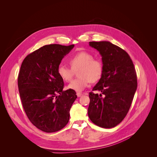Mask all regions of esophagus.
Wrapping results in <instances>:
<instances>
[{
  "instance_id": "obj_1",
  "label": "esophagus",
  "mask_w": 157,
  "mask_h": 157,
  "mask_svg": "<svg viewBox=\"0 0 157 157\" xmlns=\"http://www.w3.org/2000/svg\"><path fill=\"white\" fill-rule=\"evenodd\" d=\"M82 95V93H80V92H77V96H78V97H80Z\"/></svg>"
}]
</instances>
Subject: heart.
<instances>
[{"label": "heart", "instance_id": "1", "mask_svg": "<svg viewBox=\"0 0 157 157\" xmlns=\"http://www.w3.org/2000/svg\"><path fill=\"white\" fill-rule=\"evenodd\" d=\"M71 68L63 64L58 67V73L65 82L72 80L75 71H78V78L73 80L67 86L68 89L80 92L86 88L90 83L96 82L101 78L103 65L99 59H94V56L88 52H77L69 59Z\"/></svg>", "mask_w": 157, "mask_h": 157}]
</instances>
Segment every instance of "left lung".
Masks as SVG:
<instances>
[{
  "mask_svg": "<svg viewBox=\"0 0 157 157\" xmlns=\"http://www.w3.org/2000/svg\"><path fill=\"white\" fill-rule=\"evenodd\" d=\"M89 45L101 56L103 71L92 89L101 94L89 93L88 115L96 125L113 128L126 116L137 90L134 65L126 52L110 42H90Z\"/></svg>",
  "mask_w": 157,
  "mask_h": 157,
  "instance_id": "1",
  "label": "left lung"
}]
</instances>
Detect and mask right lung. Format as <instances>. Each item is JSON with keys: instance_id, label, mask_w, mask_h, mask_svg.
<instances>
[{"instance_id": "right-lung-1", "label": "right lung", "mask_w": 157, "mask_h": 157, "mask_svg": "<svg viewBox=\"0 0 157 157\" xmlns=\"http://www.w3.org/2000/svg\"><path fill=\"white\" fill-rule=\"evenodd\" d=\"M75 45L49 44L28 55L18 75V89L26 115L39 130L52 133L64 128L77 93L63 90L58 67Z\"/></svg>"}]
</instances>
